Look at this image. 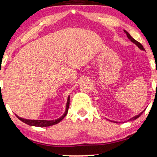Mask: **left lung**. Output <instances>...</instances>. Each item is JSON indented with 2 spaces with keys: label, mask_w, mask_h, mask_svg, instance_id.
<instances>
[{
  "label": "left lung",
  "mask_w": 157,
  "mask_h": 157,
  "mask_svg": "<svg viewBox=\"0 0 157 157\" xmlns=\"http://www.w3.org/2000/svg\"><path fill=\"white\" fill-rule=\"evenodd\" d=\"M124 31L125 33L127 34V38H128L132 42V43H134V44H135V45H136L137 46H138V47L139 49H141V50H144V51H145V49H144V46H143L142 44H141L140 43H139L138 41H137L136 40H135L134 38H133L132 37V36H131L129 34V33H128V32H127V31H126V30H124ZM143 113H144V111H143V112H141V113H140V114H138V115H137V116H135V117H134L131 118V119H129L128 121H132V120H135V119H138V118L139 117H140V116L141 114H142Z\"/></svg>",
  "instance_id": "obj_1"
}]
</instances>
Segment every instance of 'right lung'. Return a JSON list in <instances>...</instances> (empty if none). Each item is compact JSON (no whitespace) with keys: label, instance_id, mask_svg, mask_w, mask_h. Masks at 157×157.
Wrapping results in <instances>:
<instances>
[{"label":"right lung","instance_id":"add662e5","mask_svg":"<svg viewBox=\"0 0 157 157\" xmlns=\"http://www.w3.org/2000/svg\"><path fill=\"white\" fill-rule=\"evenodd\" d=\"M69 105H70V96H68V98H67L65 112L64 113V114L61 117L58 118L57 119H55V120H50V121H48V120H31V119H23V118L19 117V116L17 115H16V117L18 118L20 121H22V122L27 124L30 126H35V127H49V126H52V125L56 124H58L59 121H61L62 120L64 119V117L67 115V111H68Z\"/></svg>","mask_w":157,"mask_h":157}]
</instances>
